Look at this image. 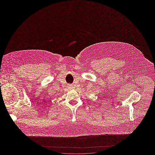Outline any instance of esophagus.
Here are the masks:
<instances>
[{
  "mask_svg": "<svg viewBox=\"0 0 155 155\" xmlns=\"http://www.w3.org/2000/svg\"><path fill=\"white\" fill-rule=\"evenodd\" d=\"M67 87L69 89H72L73 88V85H71V84H68V86H67Z\"/></svg>",
  "mask_w": 155,
  "mask_h": 155,
  "instance_id": "obj_1",
  "label": "esophagus"
}]
</instances>
